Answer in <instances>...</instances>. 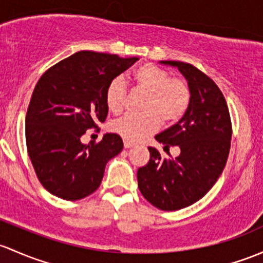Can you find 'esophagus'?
<instances>
[{"label":"esophagus","mask_w":263,"mask_h":263,"mask_svg":"<svg viewBox=\"0 0 263 263\" xmlns=\"http://www.w3.org/2000/svg\"><path fill=\"white\" fill-rule=\"evenodd\" d=\"M123 146H124V148H131V147H134L135 143H132V142H129V141L124 140L123 141Z\"/></svg>","instance_id":"obj_1"}]
</instances>
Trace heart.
<instances>
[{
    "mask_svg": "<svg viewBox=\"0 0 263 263\" xmlns=\"http://www.w3.org/2000/svg\"><path fill=\"white\" fill-rule=\"evenodd\" d=\"M132 81L146 90L143 113H127L110 123V129L124 140L137 142L154 134L162 124H173L184 117L192 102L190 87L184 79L173 78L160 66L143 64L134 71ZM127 88L121 78H113L106 88V104L113 113H120L126 103Z\"/></svg>",
    "mask_w": 263,
    "mask_h": 263,
    "instance_id": "heart-1",
    "label": "heart"
}]
</instances>
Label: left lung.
<instances>
[{
    "instance_id": "obj_1",
    "label": "left lung",
    "mask_w": 263,
    "mask_h": 263,
    "mask_svg": "<svg viewBox=\"0 0 263 263\" xmlns=\"http://www.w3.org/2000/svg\"><path fill=\"white\" fill-rule=\"evenodd\" d=\"M185 77L192 102L178 123L155 139L180 148L175 159H164L148 147L150 161L137 170L141 194L161 211H179L201 199L218 180L231 148L232 122L228 106L218 85L194 65L166 60Z\"/></svg>"
}]
</instances>
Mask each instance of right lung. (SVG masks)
Returning a JSON list of instances; mask_svg holds the SVG:
<instances>
[{"mask_svg": "<svg viewBox=\"0 0 263 263\" xmlns=\"http://www.w3.org/2000/svg\"><path fill=\"white\" fill-rule=\"evenodd\" d=\"M139 58L78 51L39 79L26 113V147L39 181L58 198L79 200L95 193L104 167L122 151V139L106 134L82 143L89 128L108 115L106 88Z\"/></svg>", "mask_w": 263, "mask_h": 263, "instance_id": "add662e5", "label": "right lung"}]
</instances>
